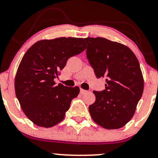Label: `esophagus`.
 I'll return each mask as SVG.
<instances>
[{"label":"esophagus","mask_w":158,"mask_h":158,"mask_svg":"<svg viewBox=\"0 0 158 158\" xmlns=\"http://www.w3.org/2000/svg\"><path fill=\"white\" fill-rule=\"evenodd\" d=\"M87 92H88V91H87V90H84V89H81V88L80 89V93L81 94H85V93H87Z\"/></svg>","instance_id":"obj_1"}]
</instances>
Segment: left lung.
Returning <instances> with one entry per match:
<instances>
[{"label":"left lung","mask_w":158,"mask_h":158,"mask_svg":"<svg viewBox=\"0 0 158 158\" xmlns=\"http://www.w3.org/2000/svg\"><path fill=\"white\" fill-rule=\"evenodd\" d=\"M86 55L97 78L106 77V89L94 90L89 112L106 129L122 128L135 114L144 88L137 57L128 47L104 38H86Z\"/></svg>","instance_id":"8db88e82"}]
</instances>
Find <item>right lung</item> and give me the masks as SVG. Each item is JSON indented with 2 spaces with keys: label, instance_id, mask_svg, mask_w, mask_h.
<instances>
[{
  "label": "right lung",
  "instance_id": "obj_1",
  "mask_svg": "<svg viewBox=\"0 0 158 158\" xmlns=\"http://www.w3.org/2000/svg\"><path fill=\"white\" fill-rule=\"evenodd\" d=\"M85 48L83 39L61 37L37 41L23 56L15 76V94L23 113L36 126L50 128L64 118L79 88L56 86L54 79L70 57Z\"/></svg>",
  "mask_w": 158,
  "mask_h": 158
}]
</instances>
